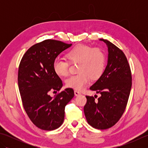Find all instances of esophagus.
Wrapping results in <instances>:
<instances>
[{
    "mask_svg": "<svg viewBox=\"0 0 148 148\" xmlns=\"http://www.w3.org/2000/svg\"><path fill=\"white\" fill-rule=\"evenodd\" d=\"M74 95L76 96H78V95H81V93L79 92H78V91H77V90H75L74 91Z\"/></svg>",
    "mask_w": 148,
    "mask_h": 148,
    "instance_id": "esophagus-1",
    "label": "esophagus"
}]
</instances>
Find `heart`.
<instances>
[{
  "label": "heart",
  "mask_w": 148,
  "mask_h": 148,
  "mask_svg": "<svg viewBox=\"0 0 148 148\" xmlns=\"http://www.w3.org/2000/svg\"><path fill=\"white\" fill-rule=\"evenodd\" d=\"M66 57L72 64L78 63L79 74L72 76L66 80L69 88L81 91L90 83V77L97 79L102 76L106 67V55L102 49L92 48L85 45H78L67 53ZM56 75L65 77L69 74V62L56 58L53 64Z\"/></svg>",
  "instance_id": "1"
}]
</instances>
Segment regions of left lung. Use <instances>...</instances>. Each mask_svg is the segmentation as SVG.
Returning <instances> with one entry per match:
<instances>
[{
  "mask_svg": "<svg viewBox=\"0 0 148 148\" xmlns=\"http://www.w3.org/2000/svg\"><path fill=\"white\" fill-rule=\"evenodd\" d=\"M100 40L108 48V64L90 89L101 96L97 100L93 97L86 96L84 112L90 125L105 130L114 126L123 114L131 90L132 74L124 53L109 40Z\"/></svg>",
  "mask_w": 148,
  "mask_h": 148,
  "instance_id": "left-lung-1",
  "label": "left lung"
}]
</instances>
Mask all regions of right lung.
<instances>
[{
	"label": "right lung",
	"instance_id": "right-lung-1",
	"mask_svg": "<svg viewBox=\"0 0 148 148\" xmlns=\"http://www.w3.org/2000/svg\"><path fill=\"white\" fill-rule=\"evenodd\" d=\"M71 46L60 40H45L30 47L19 65L18 83L24 109L33 123L42 130H53L61 126L65 106L74 96L70 88L54 97L49 95L63 86L53 71V62Z\"/></svg>",
	"mask_w": 148,
	"mask_h": 148
}]
</instances>
